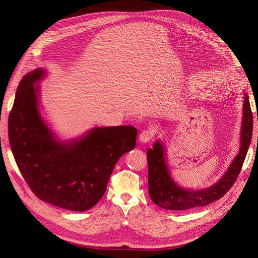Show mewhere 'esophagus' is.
Listing matches in <instances>:
<instances>
[{
  "mask_svg": "<svg viewBox=\"0 0 258 258\" xmlns=\"http://www.w3.org/2000/svg\"><path fill=\"white\" fill-rule=\"evenodd\" d=\"M154 138V133L151 130H144L141 132L140 136H139V140L142 143H146L148 141H151Z\"/></svg>",
  "mask_w": 258,
  "mask_h": 258,
  "instance_id": "34e87169",
  "label": "esophagus"
}]
</instances>
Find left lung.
<instances>
[{"mask_svg":"<svg viewBox=\"0 0 258 258\" xmlns=\"http://www.w3.org/2000/svg\"><path fill=\"white\" fill-rule=\"evenodd\" d=\"M243 99L245 101L239 153L224 177L213 186L198 191L186 190L179 187L170 179L162 144L157 141L154 147L147 151L148 194L156 205L167 210H188L209 205L210 203L223 198L230 190L242 168L253 132V114L249 97L246 94Z\"/></svg>","mask_w":258,"mask_h":258,"instance_id":"1","label":"left lung"}]
</instances>
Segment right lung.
<instances>
[{
  "label": "right lung",
  "instance_id": "obj_1",
  "mask_svg": "<svg viewBox=\"0 0 258 258\" xmlns=\"http://www.w3.org/2000/svg\"><path fill=\"white\" fill-rule=\"evenodd\" d=\"M45 72L26 74L8 118V137L17 165L32 192L44 202L86 211L105 192L119 158L136 145L134 126L96 127L79 140H55L39 115L36 81Z\"/></svg>",
  "mask_w": 258,
  "mask_h": 258
}]
</instances>
